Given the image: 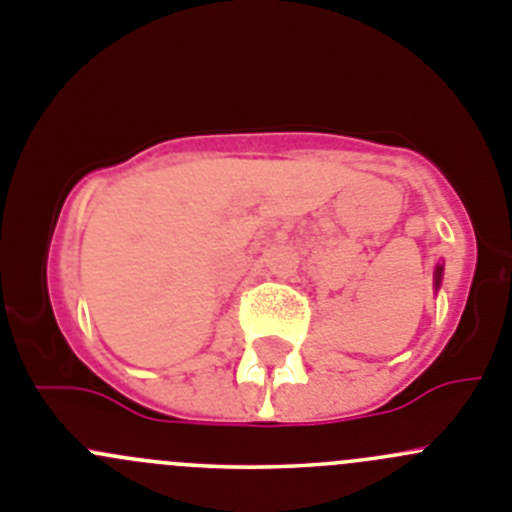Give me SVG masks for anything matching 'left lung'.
Wrapping results in <instances>:
<instances>
[{
  "label": "left lung",
  "instance_id": "left-lung-1",
  "mask_svg": "<svg viewBox=\"0 0 512 512\" xmlns=\"http://www.w3.org/2000/svg\"><path fill=\"white\" fill-rule=\"evenodd\" d=\"M441 273H444V265H436V288H439L441 285Z\"/></svg>",
  "mask_w": 512,
  "mask_h": 512
}]
</instances>
